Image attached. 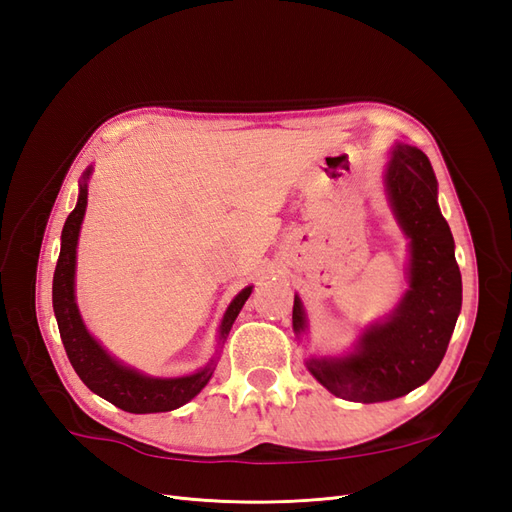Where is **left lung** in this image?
<instances>
[{
  "label": "left lung",
  "mask_w": 512,
  "mask_h": 512,
  "mask_svg": "<svg viewBox=\"0 0 512 512\" xmlns=\"http://www.w3.org/2000/svg\"><path fill=\"white\" fill-rule=\"evenodd\" d=\"M384 192L408 237V288L393 312L369 324L350 352L305 361L335 397L376 404L425 384L444 359L461 312L455 241L438 205V181L421 149L397 143L384 170ZM292 329L307 331L305 307L294 294Z\"/></svg>",
  "instance_id": "obj_1"
}]
</instances>
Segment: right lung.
<instances>
[{
  "instance_id": "add662e5",
  "label": "right lung",
  "mask_w": 512,
  "mask_h": 512,
  "mask_svg": "<svg viewBox=\"0 0 512 512\" xmlns=\"http://www.w3.org/2000/svg\"><path fill=\"white\" fill-rule=\"evenodd\" d=\"M94 173V166H89L79 181V200L74 211L61 230V250L53 275V312L57 318V327L61 342H64L68 359L79 378L87 384L89 391H94L102 399L111 401L113 406L132 412V414H151V412H170L181 408L205 389L211 380L218 354L215 350L213 359L200 367L194 374L177 376V378H153L143 374L134 367L123 365L115 356L108 354L98 339L91 335L81 318L79 305H76L74 277H76V245H79L81 224L87 209V183ZM254 286L243 288L235 299L230 301L226 314L220 324V346L232 329V322L237 320L241 307L252 294Z\"/></svg>"
}]
</instances>
